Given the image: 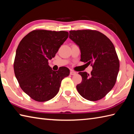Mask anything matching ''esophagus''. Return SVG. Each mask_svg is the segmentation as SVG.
<instances>
[{
    "label": "esophagus",
    "instance_id": "34e87169",
    "mask_svg": "<svg viewBox=\"0 0 134 134\" xmlns=\"http://www.w3.org/2000/svg\"><path fill=\"white\" fill-rule=\"evenodd\" d=\"M70 74L71 75H74L76 74V72L74 71H73V70H71L70 71Z\"/></svg>",
    "mask_w": 134,
    "mask_h": 134
}]
</instances>
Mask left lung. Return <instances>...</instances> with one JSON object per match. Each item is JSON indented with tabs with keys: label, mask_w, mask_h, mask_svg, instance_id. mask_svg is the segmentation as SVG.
<instances>
[{
	"label": "left lung",
	"mask_w": 134,
	"mask_h": 134,
	"mask_svg": "<svg viewBox=\"0 0 134 134\" xmlns=\"http://www.w3.org/2000/svg\"><path fill=\"white\" fill-rule=\"evenodd\" d=\"M69 38L79 46L81 61L91 64V74L80 72L82 82L77 85L83 98L96 101L104 98L116 82L120 62L111 41L98 31H70Z\"/></svg>",
	"instance_id": "1"
}]
</instances>
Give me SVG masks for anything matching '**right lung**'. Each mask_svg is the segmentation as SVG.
Wrapping results in <instances>:
<instances>
[{
	"label": "right lung",
	"instance_id": "1",
	"mask_svg": "<svg viewBox=\"0 0 134 134\" xmlns=\"http://www.w3.org/2000/svg\"><path fill=\"white\" fill-rule=\"evenodd\" d=\"M68 37L67 31L34 30L18 44L14 74L22 90L34 100L42 102L53 98L59 92L62 81L69 75L68 68L54 71L48 63Z\"/></svg>",
	"mask_w": 134,
	"mask_h": 134
}]
</instances>
